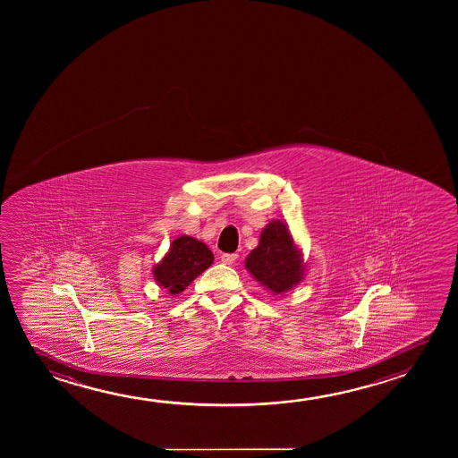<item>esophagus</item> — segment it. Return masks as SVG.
<instances>
[{
    "instance_id": "34e87169",
    "label": "esophagus",
    "mask_w": 458,
    "mask_h": 458,
    "mask_svg": "<svg viewBox=\"0 0 458 458\" xmlns=\"http://www.w3.org/2000/svg\"><path fill=\"white\" fill-rule=\"evenodd\" d=\"M220 259H222V262L225 263V265H232L238 259V254H222Z\"/></svg>"
}]
</instances>
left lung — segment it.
Returning <instances> with one entry per match:
<instances>
[{
    "instance_id": "1",
    "label": "left lung",
    "mask_w": 458,
    "mask_h": 458,
    "mask_svg": "<svg viewBox=\"0 0 458 458\" xmlns=\"http://www.w3.org/2000/svg\"><path fill=\"white\" fill-rule=\"evenodd\" d=\"M244 267L257 283L273 295H279L301 283L307 263L303 262L301 250L295 244L287 224L271 220L263 228L259 246L250 250Z\"/></svg>"
}]
</instances>
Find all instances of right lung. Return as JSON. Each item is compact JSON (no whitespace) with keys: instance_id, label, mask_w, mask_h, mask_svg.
<instances>
[{"instance_id":"obj_1","label":"right lung","mask_w":458,"mask_h":458,"mask_svg":"<svg viewBox=\"0 0 458 458\" xmlns=\"http://www.w3.org/2000/svg\"><path fill=\"white\" fill-rule=\"evenodd\" d=\"M214 262V254L203 241L182 234L173 241L161 262L153 267V277L171 295L183 293Z\"/></svg>"}]
</instances>
